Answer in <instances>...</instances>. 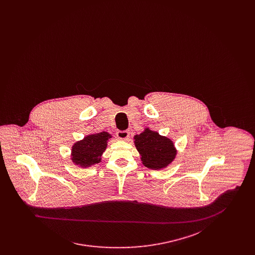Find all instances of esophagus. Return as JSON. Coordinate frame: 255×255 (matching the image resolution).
Returning <instances> with one entry per match:
<instances>
[{
	"label": "esophagus",
	"mask_w": 255,
	"mask_h": 255,
	"mask_svg": "<svg viewBox=\"0 0 255 255\" xmlns=\"http://www.w3.org/2000/svg\"><path fill=\"white\" fill-rule=\"evenodd\" d=\"M129 134L130 133L128 131H118L117 132V136L122 140H127L129 138Z\"/></svg>",
	"instance_id": "esophagus-1"
}]
</instances>
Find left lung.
<instances>
[{
    "mask_svg": "<svg viewBox=\"0 0 255 255\" xmlns=\"http://www.w3.org/2000/svg\"><path fill=\"white\" fill-rule=\"evenodd\" d=\"M134 146L140 159L147 168L160 170L170 164L177 155L173 141L167 136L146 128L142 133L133 136Z\"/></svg>",
    "mask_w": 255,
    "mask_h": 255,
    "instance_id": "left-lung-1",
    "label": "left lung"
}]
</instances>
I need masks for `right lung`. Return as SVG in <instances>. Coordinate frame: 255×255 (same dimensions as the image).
I'll return each instance as SVG.
<instances>
[{
  "label": "right lung",
  "instance_id": "1",
  "mask_svg": "<svg viewBox=\"0 0 255 255\" xmlns=\"http://www.w3.org/2000/svg\"><path fill=\"white\" fill-rule=\"evenodd\" d=\"M111 137L112 135L107 132H101L86 135L82 140L75 142L72 148L73 163L83 168L99 163Z\"/></svg>",
  "mask_w": 255,
  "mask_h": 255
}]
</instances>
